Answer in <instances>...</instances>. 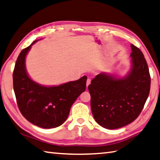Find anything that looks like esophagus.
Returning <instances> with one entry per match:
<instances>
[{"label": "esophagus", "instance_id": "34e87169", "mask_svg": "<svg viewBox=\"0 0 160 160\" xmlns=\"http://www.w3.org/2000/svg\"><path fill=\"white\" fill-rule=\"evenodd\" d=\"M90 84H91V79L90 78H88L87 80V88L88 87V86Z\"/></svg>", "mask_w": 160, "mask_h": 160}]
</instances>
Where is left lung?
<instances>
[{
  "mask_svg": "<svg viewBox=\"0 0 160 160\" xmlns=\"http://www.w3.org/2000/svg\"><path fill=\"white\" fill-rule=\"evenodd\" d=\"M132 69L122 78L106 73L92 80L88 89L95 120L102 127L118 129L139 116L148 97L151 76L146 59L138 48L131 44Z\"/></svg>",
  "mask_w": 160,
  "mask_h": 160,
  "instance_id": "8db88e82",
  "label": "left lung"
}]
</instances>
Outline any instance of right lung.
Listing matches in <instances>:
<instances>
[{
  "label": "right lung",
  "instance_id": "obj_1",
  "mask_svg": "<svg viewBox=\"0 0 160 160\" xmlns=\"http://www.w3.org/2000/svg\"><path fill=\"white\" fill-rule=\"evenodd\" d=\"M34 41L21 51L13 73V90L17 104L24 117L39 128L58 127L68 117L70 108L86 89L87 77L54 87H44L30 78L25 58Z\"/></svg>",
  "mask_w": 160,
  "mask_h": 160
}]
</instances>
